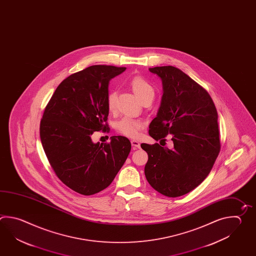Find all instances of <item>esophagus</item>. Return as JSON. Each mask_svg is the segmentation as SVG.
Masks as SVG:
<instances>
[{"label":"esophagus","mask_w":256,"mask_h":256,"mask_svg":"<svg viewBox=\"0 0 256 256\" xmlns=\"http://www.w3.org/2000/svg\"><path fill=\"white\" fill-rule=\"evenodd\" d=\"M131 145L134 148H140V143L138 140H131Z\"/></svg>","instance_id":"obj_1"}]
</instances>
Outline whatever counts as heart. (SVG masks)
I'll use <instances>...</instances> for the list:
<instances>
[{"label":"heart","instance_id":"b5f03b06","mask_svg":"<svg viewBox=\"0 0 256 256\" xmlns=\"http://www.w3.org/2000/svg\"><path fill=\"white\" fill-rule=\"evenodd\" d=\"M128 86H130L134 94H136L141 101L145 100L146 96L154 94L152 84L148 83L146 79L140 76L131 78L128 82ZM116 98V94L115 91H111L106 96V106L110 112H113L115 110ZM143 126L144 123L142 120L125 116L116 122V130L123 136L135 138L140 134Z\"/></svg>","mask_w":256,"mask_h":256}]
</instances>
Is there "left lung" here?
<instances>
[{
  "label": "left lung",
  "mask_w": 256,
  "mask_h": 256,
  "mask_svg": "<svg viewBox=\"0 0 256 256\" xmlns=\"http://www.w3.org/2000/svg\"><path fill=\"white\" fill-rule=\"evenodd\" d=\"M150 71L162 78L164 92L148 134L156 141L172 134L174 150L142 143L145 176L158 192L174 198L196 188L214 167L220 150L218 114L209 93L178 68Z\"/></svg>",
  "instance_id": "left-lung-1"
}]
</instances>
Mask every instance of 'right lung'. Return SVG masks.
I'll return each instance as SVG.
<instances>
[{
  "mask_svg": "<svg viewBox=\"0 0 256 256\" xmlns=\"http://www.w3.org/2000/svg\"><path fill=\"white\" fill-rule=\"evenodd\" d=\"M114 66H91L74 73L56 89L40 122L47 160L58 178L82 195L110 186L131 150L126 136L96 144L94 131L108 132L106 96L110 79L125 71Z\"/></svg>",
  "mask_w": 256,
  "mask_h": 256,
  "instance_id": "add662e5",
  "label": "right lung"
}]
</instances>
